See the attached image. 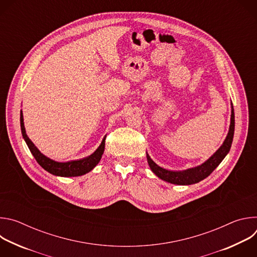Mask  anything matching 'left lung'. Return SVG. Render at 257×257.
<instances>
[{"label":"left lung","mask_w":257,"mask_h":257,"mask_svg":"<svg viewBox=\"0 0 257 257\" xmlns=\"http://www.w3.org/2000/svg\"><path fill=\"white\" fill-rule=\"evenodd\" d=\"M234 129H235V115H234V108L232 106V115H231V125H230V130L227 135V138L225 139L223 145L218 149V151L209 159L207 160L204 164L201 166L194 168V169H189L187 171H183V172H173V171H168L165 170L161 167H159L148 155L146 158H148L149 165L152 169V171L162 180L172 183V184H177V185H190L194 184V183H198L199 181L205 179L208 177L213 170L221 164V162L224 160V158L227 156L229 153L233 137H234Z\"/></svg>","instance_id":"8db88e82"}]
</instances>
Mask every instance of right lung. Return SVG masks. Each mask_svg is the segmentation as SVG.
Returning <instances> with one entry per match:
<instances>
[{"instance_id": "obj_1", "label": "right lung", "mask_w": 257, "mask_h": 257, "mask_svg": "<svg viewBox=\"0 0 257 257\" xmlns=\"http://www.w3.org/2000/svg\"><path fill=\"white\" fill-rule=\"evenodd\" d=\"M20 125H21V132L23 135V138L25 139L28 148L33 155L34 159L36 160L46 171L49 173L56 175V176H62V177H76V176H81L84 175L88 172H90L100 161L101 156L104 151V142H105V137L103 138L101 144L99 145V148L88 158L80 160V161H73V162H68V163H58L55 161H52L51 159L45 157L41 152L35 148L34 144L31 142V140L27 137L25 128H24V123H23V115L22 112L20 114Z\"/></svg>"}]
</instances>
